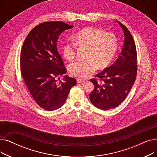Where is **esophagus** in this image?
<instances>
[{
    "label": "esophagus",
    "instance_id": "obj_1",
    "mask_svg": "<svg viewBox=\"0 0 157 157\" xmlns=\"http://www.w3.org/2000/svg\"><path fill=\"white\" fill-rule=\"evenodd\" d=\"M84 81H85V80L83 79H77V82H78V83H83V82H84Z\"/></svg>",
    "mask_w": 157,
    "mask_h": 157
}]
</instances>
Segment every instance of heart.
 <instances>
[{
	"label": "heart",
	"mask_w": 157,
	"mask_h": 157,
	"mask_svg": "<svg viewBox=\"0 0 157 157\" xmlns=\"http://www.w3.org/2000/svg\"><path fill=\"white\" fill-rule=\"evenodd\" d=\"M74 42H67L63 46V54L68 61L76 57L77 46L86 47L85 60L72 63L69 69L73 76L84 78L96 69H104L110 64L116 54L118 40L112 32L87 27L79 30L73 38Z\"/></svg>",
	"instance_id": "obj_1"
}]
</instances>
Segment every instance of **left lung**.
<instances>
[{"label":"left lung","instance_id":"left-lung-1","mask_svg":"<svg viewBox=\"0 0 157 157\" xmlns=\"http://www.w3.org/2000/svg\"><path fill=\"white\" fill-rule=\"evenodd\" d=\"M117 22L125 36L121 55L112 65L96 74L99 79L90 80L94 85V89L89 95L91 103L104 110L117 107L125 99L134 84L137 72V55L134 40L126 27Z\"/></svg>","mask_w":157,"mask_h":157}]
</instances>
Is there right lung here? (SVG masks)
Here are the masks:
<instances>
[{
	"label": "right lung",
	"mask_w": 157,
	"mask_h": 157,
	"mask_svg": "<svg viewBox=\"0 0 157 157\" xmlns=\"http://www.w3.org/2000/svg\"><path fill=\"white\" fill-rule=\"evenodd\" d=\"M72 28L60 21L42 23L30 31L22 47V76L34 100L46 110L62 106L77 83L67 76L59 80L67 69L57 49V40L61 33Z\"/></svg>",
	"instance_id": "add662e5"
}]
</instances>
